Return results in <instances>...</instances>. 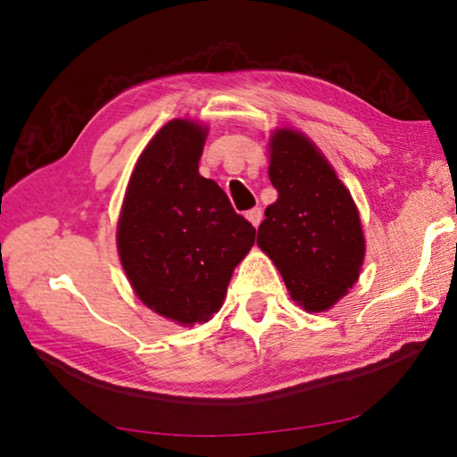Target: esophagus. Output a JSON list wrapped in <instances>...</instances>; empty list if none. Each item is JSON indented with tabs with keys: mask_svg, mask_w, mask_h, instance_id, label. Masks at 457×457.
<instances>
[{
	"mask_svg": "<svg viewBox=\"0 0 457 457\" xmlns=\"http://www.w3.org/2000/svg\"><path fill=\"white\" fill-rule=\"evenodd\" d=\"M245 218L250 220V223L253 228H258L260 223H262V220H264V212H262V207H253V210H250L245 213Z\"/></svg>",
	"mask_w": 457,
	"mask_h": 457,
	"instance_id": "esophagus-1",
	"label": "esophagus"
}]
</instances>
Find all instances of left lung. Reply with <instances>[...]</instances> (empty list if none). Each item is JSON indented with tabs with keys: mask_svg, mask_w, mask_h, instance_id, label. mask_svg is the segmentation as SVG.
Masks as SVG:
<instances>
[{
	"mask_svg": "<svg viewBox=\"0 0 457 457\" xmlns=\"http://www.w3.org/2000/svg\"><path fill=\"white\" fill-rule=\"evenodd\" d=\"M270 181L278 199L266 207L258 245L308 312L327 311L357 282L365 237L351 193L320 151L296 130L270 141Z\"/></svg>",
	"mask_w": 457,
	"mask_h": 457,
	"instance_id": "left-lung-1",
	"label": "left lung"
}]
</instances>
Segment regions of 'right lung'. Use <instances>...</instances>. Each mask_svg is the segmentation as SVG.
<instances>
[{
	"label": "right lung",
	"instance_id": "obj_1",
	"mask_svg": "<svg viewBox=\"0 0 457 457\" xmlns=\"http://www.w3.org/2000/svg\"><path fill=\"white\" fill-rule=\"evenodd\" d=\"M205 129L175 119L153 137L130 175L117 244L137 296L179 324L220 311L256 229L218 183L199 175Z\"/></svg>",
	"mask_w": 457,
	"mask_h": 457
}]
</instances>
